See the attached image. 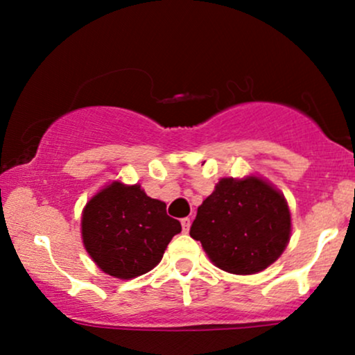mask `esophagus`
I'll use <instances>...</instances> for the list:
<instances>
[{"label":"esophagus","mask_w":355,"mask_h":355,"mask_svg":"<svg viewBox=\"0 0 355 355\" xmlns=\"http://www.w3.org/2000/svg\"><path fill=\"white\" fill-rule=\"evenodd\" d=\"M190 223H191V222H190L189 217L182 218V229H183V232H185V234L190 230Z\"/></svg>","instance_id":"34e87169"}]
</instances>
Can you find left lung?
<instances>
[{"label":"left lung","instance_id":"obj_1","mask_svg":"<svg viewBox=\"0 0 355 355\" xmlns=\"http://www.w3.org/2000/svg\"><path fill=\"white\" fill-rule=\"evenodd\" d=\"M291 234V209L284 193L254 173L220 178L190 229V237L200 240L210 262L235 275L270 267L284 254Z\"/></svg>","mask_w":355,"mask_h":355}]
</instances>
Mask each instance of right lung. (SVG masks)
Returning <instances> with one entry per match:
<instances>
[{
	"mask_svg": "<svg viewBox=\"0 0 355 355\" xmlns=\"http://www.w3.org/2000/svg\"><path fill=\"white\" fill-rule=\"evenodd\" d=\"M165 202L148 197L141 185L113 180L81 211L85 250L105 274L130 280L160 263L178 220L166 215Z\"/></svg>",
	"mask_w": 355,
	"mask_h": 355,
	"instance_id": "right-lung-1",
	"label": "right lung"
}]
</instances>
